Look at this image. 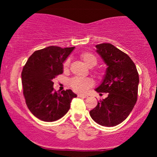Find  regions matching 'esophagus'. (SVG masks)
I'll return each mask as SVG.
<instances>
[{"mask_svg":"<svg viewBox=\"0 0 157 157\" xmlns=\"http://www.w3.org/2000/svg\"><path fill=\"white\" fill-rule=\"evenodd\" d=\"M77 96L80 97H83V98H86V97H88V95L83 94H77Z\"/></svg>","mask_w":157,"mask_h":157,"instance_id":"esophagus-1","label":"esophagus"}]
</instances>
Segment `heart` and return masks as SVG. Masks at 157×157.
Returning a JSON list of instances; mask_svg holds the SVG:
<instances>
[{
	"instance_id": "obj_1",
	"label": "heart",
	"mask_w": 157,
	"mask_h": 157,
	"mask_svg": "<svg viewBox=\"0 0 157 157\" xmlns=\"http://www.w3.org/2000/svg\"><path fill=\"white\" fill-rule=\"evenodd\" d=\"M80 57L82 60L84 61L85 63L89 67H94L97 63V57L91 52H84L80 55ZM68 66H69V60L67 59L63 65L65 71L68 69ZM69 85L71 89L75 91L82 93L92 86L93 81L90 78H82V77H75L69 81Z\"/></svg>"
}]
</instances>
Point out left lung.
I'll return each mask as SVG.
<instances>
[{
    "label": "left lung",
    "instance_id": "left-lung-1",
    "mask_svg": "<svg viewBox=\"0 0 157 157\" xmlns=\"http://www.w3.org/2000/svg\"><path fill=\"white\" fill-rule=\"evenodd\" d=\"M96 48L108 67L95 91L108 93V97L99 101L89 113L99 125L112 127L123 122L134 109L137 100L139 75L130 57L112 44H100Z\"/></svg>",
    "mask_w": 157,
    "mask_h": 157
}]
</instances>
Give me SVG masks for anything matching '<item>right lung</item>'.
<instances>
[{
  "instance_id": "1",
  "label": "right lung",
  "mask_w": 157,
  "mask_h": 157,
  "mask_svg": "<svg viewBox=\"0 0 157 157\" xmlns=\"http://www.w3.org/2000/svg\"><path fill=\"white\" fill-rule=\"evenodd\" d=\"M75 47L48 46L35 51L23 66V95L32 114L44 122H54L68 112L77 94L71 89L54 91L53 79L63 72L64 61Z\"/></svg>"
}]
</instances>
